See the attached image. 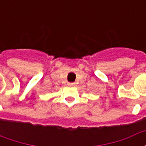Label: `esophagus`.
<instances>
[{"label":"esophagus","mask_w":146,"mask_h":146,"mask_svg":"<svg viewBox=\"0 0 146 146\" xmlns=\"http://www.w3.org/2000/svg\"><path fill=\"white\" fill-rule=\"evenodd\" d=\"M76 83H68V86H75Z\"/></svg>","instance_id":"obj_1"}]
</instances>
